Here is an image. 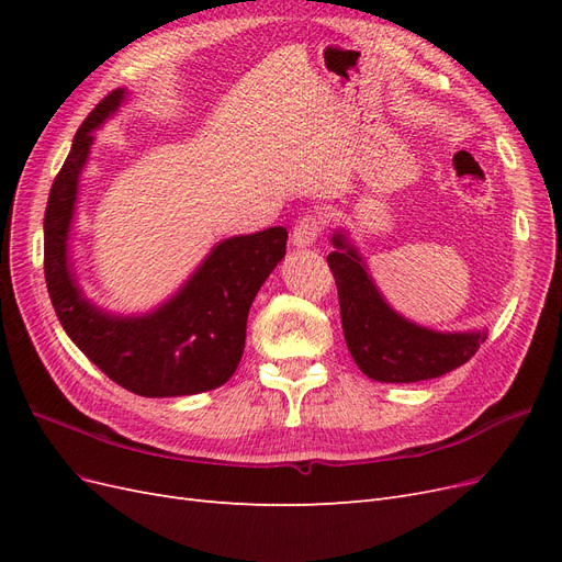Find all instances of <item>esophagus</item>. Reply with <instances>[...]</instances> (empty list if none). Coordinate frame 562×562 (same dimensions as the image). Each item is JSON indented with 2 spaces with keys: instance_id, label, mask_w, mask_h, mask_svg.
<instances>
[{
  "instance_id": "34e87169",
  "label": "esophagus",
  "mask_w": 562,
  "mask_h": 562,
  "mask_svg": "<svg viewBox=\"0 0 562 562\" xmlns=\"http://www.w3.org/2000/svg\"><path fill=\"white\" fill-rule=\"evenodd\" d=\"M321 232H323V220L318 215H304L297 220L291 241L297 248H307V246L316 244Z\"/></svg>"
}]
</instances>
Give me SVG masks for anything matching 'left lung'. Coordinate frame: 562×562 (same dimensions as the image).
<instances>
[{
  "mask_svg": "<svg viewBox=\"0 0 562 562\" xmlns=\"http://www.w3.org/2000/svg\"><path fill=\"white\" fill-rule=\"evenodd\" d=\"M328 267L337 283L347 347L370 380L419 382L464 366L485 342V333H434L398 316L378 293L361 255L339 232Z\"/></svg>",
  "mask_w": 562,
  "mask_h": 562,
  "instance_id": "8db88e82",
  "label": "left lung"
}]
</instances>
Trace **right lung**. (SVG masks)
Segmentation results:
<instances>
[{"instance_id":"right-lung-1","label":"right lung","mask_w":562,"mask_h":562,"mask_svg":"<svg viewBox=\"0 0 562 562\" xmlns=\"http://www.w3.org/2000/svg\"><path fill=\"white\" fill-rule=\"evenodd\" d=\"M112 91L79 126L50 184L44 213V277L56 316L105 375L147 398L190 396L223 386L239 366L250 304L285 255L288 232L269 227L217 244L196 274L147 316H108L81 297L67 262L77 182L98 128L122 103Z\"/></svg>"}]
</instances>
